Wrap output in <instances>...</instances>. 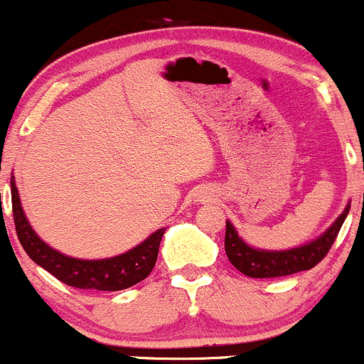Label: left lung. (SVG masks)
<instances>
[{"mask_svg": "<svg viewBox=\"0 0 364 364\" xmlns=\"http://www.w3.org/2000/svg\"><path fill=\"white\" fill-rule=\"evenodd\" d=\"M350 203H348L344 212L333 220L323 235L310 241V243L296 246L291 250H281V252H269V250H257L246 245L241 240L237 231L229 220H225V240L224 248L229 262L240 270L241 274L253 279H272L284 277L303 270H310L316 263L325 258L328 250L332 248L333 241L339 235L342 224L349 214Z\"/></svg>", "mask_w": 364, "mask_h": 364, "instance_id": "1", "label": "left lung"}]
</instances>
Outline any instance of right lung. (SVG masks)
<instances>
[{"label": "right lung", "instance_id": "1", "mask_svg": "<svg viewBox=\"0 0 364 364\" xmlns=\"http://www.w3.org/2000/svg\"><path fill=\"white\" fill-rule=\"evenodd\" d=\"M10 186L16 236H18L25 253L37 265L53 274L58 281L65 282L66 286L77 287V289L121 291L144 281L152 272L157 262L159 245H161L166 228L157 229L144 243L136 245L127 253L116 255V257L102 258V260H80V258L66 257L46 245L28 224L22 203H20L14 176L10 179Z\"/></svg>", "mask_w": 364, "mask_h": 364}]
</instances>
